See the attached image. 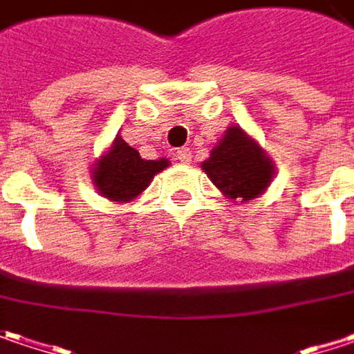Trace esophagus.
Listing matches in <instances>:
<instances>
[{
    "instance_id": "1",
    "label": "esophagus",
    "mask_w": 354,
    "mask_h": 354,
    "mask_svg": "<svg viewBox=\"0 0 354 354\" xmlns=\"http://www.w3.org/2000/svg\"><path fill=\"white\" fill-rule=\"evenodd\" d=\"M175 157H177L181 163H189V161H191V153H189V149H187V147L175 151Z\"/></svg>"
}]
</instances>
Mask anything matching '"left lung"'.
Masks as SVG:
<instances>
[{"mask_svg":"<svg viewBox=\"0 0 354 354\" xmlns=\"http://www.w3.org/2000/svg\"><path fill=\"white\" fill-rule=\"evenodd\" d=\"M203 171L227 199L245 203L271 185L273 161L239 125L229 127L203 161Z\"/></svg>","mask_w":354,"mask_h":354,"instance_id":"1","label":"left lung"}]
</instances>
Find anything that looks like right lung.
<instances>
[{"label": "right lung", "instance_id": "obj_1", "mask_svg": "<svg viewBox=\"0 0 354 354\" xmlns=\"http://www.w3.org/2000/svg\"><path fill=\"white\" fill-rule=\"evenodd\" d=\"M167 159L145 161L139 151L129 147L121 137H115L109 151L97 159L91 171L93 185L109 201L127 203L139 197L157 173L167 167Z\"/></svg>", "mask_w": 354, "mask_h": 354}]
</instances>
